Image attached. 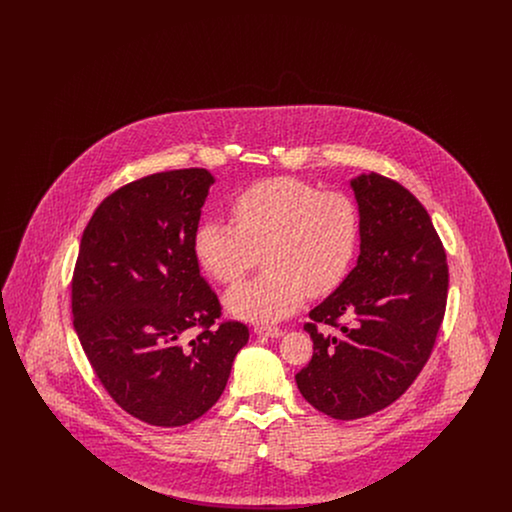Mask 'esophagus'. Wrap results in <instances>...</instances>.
Masks as SVG:
<instances>
[{"label":"esophagus","mask_w":512,"mask_h":512,"mask_svg":"<svg viewBox=\"0 0 512 512\" xmlns=\"http://www.w3.org/2000/svg\"><path fill=\"white\" fill-rule=\"evenodd\" d=\"M253 332L257 336H265V338H280L284 334L280 328H272V326H255Z\"/></svg>","instance_id":"esophagus-1"}]
</instances>
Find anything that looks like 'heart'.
I'll return each mask as SVG.
<instances>
[{
	"label": "heart",
	"mask_w": 512,
	"mask_h": 512,
	"mask_svg": "<svg viewBox=\"0 0 512 512\" xmlns=\"http://www.w3.org/2000/svg\"><path fill=\"white\" fill-rule=\"evenodd\" d=\"M232 224L205 220L194 238L201 268L219 284L236 286L257 267L265 272L224 297L232 317L276 322L307 295H328L355 263L361 219L349 195L318 192L311 182L274 176L247 186L230 205Z\"/></svg>",
	"instance_id": "obj_1"
}]
</instances>
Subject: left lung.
I'll return each instance as SVG.
<instances>
[{
  "label": "left lung",
  "instance_id": "8db88e82",
  "mask_svg": "<svg viewBox=\"0 0 512 512\" xmlns=\"http://www.w3.org/2000/svg\"><path fill=\"white\" fill-rule=\"evenodd\" d=\"M361 219L357 267L305 324L311 363L295 374L301 395L338 420L386 409L430 359L445 315L449 268L428 211L407 188L370 172L351 180ZM349 316V325L339 318ZM318 323L339 328L322 335Z\"/></svg>",
  "mask_w": 512,
  "mask_h": 512
}]
</instances>
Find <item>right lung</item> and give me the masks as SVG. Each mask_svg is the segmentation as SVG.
I'll list each match as a JSON object with an SVG mask.
<instances>
[{"instance_id":"1","label":"right lung","mask_w":512,"mask_h":512,"mask_svg":"<svg viewBox=\"0 0 512 512\" xmlns=\"http://www.w3.org/2000/svg\"><path fill=\"white\" fill-rule=\"evenodd\" d=\"M211 184L205 169L134 180L99 203L80 240L76 336L115 403L151 426L176 428L207 413L249 340L242 322L213 328L219 297L195 259Z\"/></svg>"}]
</instances>
